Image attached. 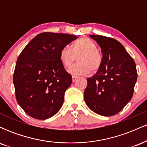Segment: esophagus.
<instances>
[{
	"mask_svg": "<svg viewBox=\"0 0 147 147\" xmlns=\"http://www.w3.org/2000/svg\"><path fill=\"white\" fill-rule=\"evenodd\" d=\"M77 79H78V77L77 76H72V82H75Z\"/></svg>",
	"mask_w": 147,
	"mask_h": 147,
	"instance_id": "obj_1",
	"label": "esophagus"
}]
</instances>
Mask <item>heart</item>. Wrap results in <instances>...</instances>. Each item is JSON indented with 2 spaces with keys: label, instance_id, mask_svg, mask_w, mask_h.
I'll use <instances>...</instances> for the list:
<instances>
[{
  "label": "heart",
  "instance_id": "heart-1",
  "mask_svg": "<svg viewBox=\"0 0 147 147\" xmlns=\"http://www.w3.org/2000/svg\"><path fill=\"white\" fill-rule=\"evenodd\" d=\"M78 63L69 69L68 72L75 75H86L92 70L96 72L102 63V56L93 41L83 37L72 43L71 48L65 46L61 49L59 59L64 68H68L77 59Z\"/></svg>",
  "mask_w": 147,
  "mask_h": 147
}]
</instances>
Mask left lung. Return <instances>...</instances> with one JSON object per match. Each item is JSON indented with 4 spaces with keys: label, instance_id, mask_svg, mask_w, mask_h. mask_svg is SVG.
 Returning a JSON list of instances; mask_svg holds the SVG:
<instances>
[{
    "label": "left lung",
    "instance_id": "obj_1",
    "mask_svg": "<svg viewBox=\"0 0 147 147\" xmlns=\"http://www.w3.org/2000/svg\"><path fill=\"white\" fill-rule=\"evenodd\" d=\"M90 37L102 49V63L97 73L87 79L84 100L95 113L114 115L132 98L138 78L136 63L117 40L101 35Z\"/></svg>",
    "mask_w": 147,
    "mask_h": 147
}]
</instances>
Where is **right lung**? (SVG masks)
<instances>
[{"label":"right lung","instance_id":"add662e5","mask_svg":"<svg viewBox=\"0 0 147 147\" xmlns=\"http://www.w3.org/2000/svg\"><path fill=\"white\" fill-rule=\"evenodd\" d=\"M77 37L43 32L32 38L20 54L13 76L18 104L30 117L46 119L57 113L72 76L59 59L61 49Z\"/></svg>","mask_w":147,"mask_h":147}]
</instances>
